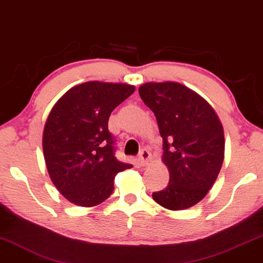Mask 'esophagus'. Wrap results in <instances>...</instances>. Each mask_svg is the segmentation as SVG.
I'll list each match as a JSON object with an SVG mask.
<instances>
[{
    "label": "esophagus",
    "mask_w": 263,
    "mask_h": 263,
    "mask_svg": "<svg viewBox=\"0 0 263 263\" xmlns=\"http://www.w3.org/2000/svg\"><path fill=\"white\" fill-rule=\"evenodd\" d=\"M152 159V154L151 152L148 149H142L140 152V155H139V162L141 166H146L148 165V162L151 161Z\"/></svg>",
    "instance_id": "1"
}]
</instances>
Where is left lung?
Instances as JSON below:
<instances>
[{
	"mask_svg": "<svg viewBox=\"0 0 263 263\" xmlns=\"http://www.w3.org/2000/svg\"><path fill=\"white\" fill-rule=\"evenodd\" d=\"M139 93L157 117L170 172L168 185L153 199L173 211L191 208L206 196L222 168L223 125L214 108L180 83H144Z\"/></svg>",
	"mask_w": 263,
	"mask_h": 263,
	"instance_id": "left-lung-1",
	"label": "left lung"
}]
</instances>
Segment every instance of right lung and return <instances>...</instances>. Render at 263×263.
I'll return each mask as SVG.
<instances>
[{
  "label": "right lung",
  "instance_id": "1",
  "mask_svg": "<svg viewBox=\"0 0 263 263\" xmlns=\"http://www.w3.org/2000/svg\"><path fill=\"white\" fill-rule=\"evenodd\" d=\"M134 91L124 83L86 82L71 87L52 108L44 128V158L53 184L71 203H103L116 174L133 167L116 159L108 121Z\"/></svg>",
  "mask_w": 263,
  "mask_h": 263
}]
</instances>
